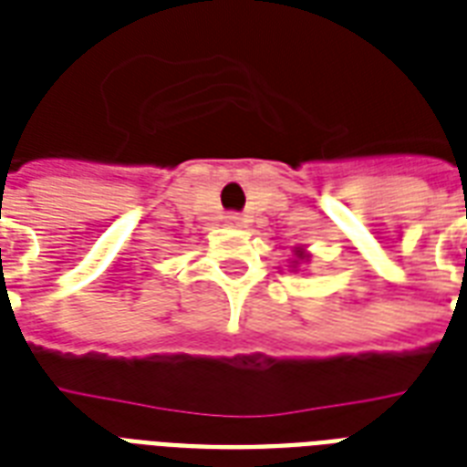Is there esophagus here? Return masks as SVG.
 <instances>
[{
	"label": "esophagus",
	"mask_w": 467,
	"mask_h": 467,
	"mask_svg": "<svg viewBox=\"0 0 467 467\" xmlns=\"http://www.w3.org/2000/svg\"><path fill=\"white\" fill-rule=\"evenodd\" d=\"M225 223L230 227H240L242 225V218H240V215H237V213H230V215H227V218H225Z\"/></svg>",
	"instance_id": "esophagus-1"
}]
</instances>
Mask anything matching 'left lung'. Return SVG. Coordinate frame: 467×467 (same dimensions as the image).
Listing matches in <instances>:
<instances>
[{"label": "left lung", "mask_w": 467, "mask_h": 467, "mask_svg": "<svg viewBox=\"0 0 467 467\" xmlns=\"http://www.w3.org/2000/svg\"><path fill=\"white\" fill-rule=\"evenodd\" d=\"M293 254H296V256H293V259H291L293 271H300L298 266H303V264H307V262H310V259H312V254H310V252H307L306 247H296V249H293Z\"/></svg>", "instance_id": "8db88e82"}]
</instances>
